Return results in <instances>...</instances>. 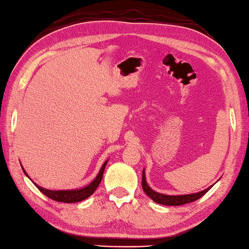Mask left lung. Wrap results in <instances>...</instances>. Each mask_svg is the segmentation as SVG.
<instances>
[{"label":"left lung","mask_w":249,"mask_h":249,"mask_svg":"<svg viewBox=\"0 0 249 249\" xmlns=\"http://www.w3.org/2000/svg\"><path fill=\"white\" fill-rule=\"evenodd\" d=\"M142 190L148 196L151 200L155 201L156 203L162 204V205H182L190 203V202L196 201L200 199L201 196H203L206 192H208L213 185L206 188L205 190H202L196 193H190V195H179V196H169V195H162V193L156 192L155 190L151 189L148 183L146 181V175H145V169L142 170Z\"/></svg>","instance_id":"1"}]
</instances>
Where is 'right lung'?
Returning a JSON list of instances; mask_svg holds the SVG:
<instances>
[{"label": "right lung", "mask_w": 249, "mask_h": 249, "mask_svg": "<svg viewBox=\"0 0 249 249\" xmlns=\"http://www.w3.org/2000/svg\"><path fill=\"white\" fill-rule=\"evenodd\" d=\"M107 161L108 160H107V161L103 163L99 171L98 176L95 177L93 181H92L90 184H88V185H86V187L81 188V189H74V190H49V189H45L43 187H40V185H38L35 182H33V183L36 185L37 189H38L41 193H44L46 196L50 197V199L58 201V202H64V203H75V202L86 200L90 196L93 195L94 191L96 190V188L99 187L101 180H102V178H103V172H104L105 166H107ZM22 169L24 171V174L29 178V176L27 175V172L25 171L23 167H22Z\"/></svg>", "instance_id": "right-lung-1"}]
</instances>
